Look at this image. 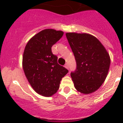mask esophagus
<instances>
[{
	"label": "esophagus",
	"instance_id": "1",
	"mask_svg": "<svg viewBox=\"0 0 123 123\" xmlns=\"http://www.w3.org/2000/svg\"><path fill=\"white\" fill-rule=\"evenodd\" d=\"M65 68H67V69H69V66H68V63H67V64H66V65H65Z\"/></svg>",
	"mask_w": 123,
	"mask_h": 123
}]
</instances>
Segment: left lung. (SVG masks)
<instances>
[{
    "mask_svg": "<svg viewBox=\"0 0 123 123\" xmlns=\"http://www.w3.org/2000/svg\"><path fill=\"white\" fill-rule=\"evenodd\" d=\"M66 36L76 61V69L71 73L74 86L82 94H92L107 76L109 54L99 40L90 34L67 32Z\"/></svg>",
    "mask_w": 123,
    "mask_h": 123,
    "instance_id": "left-lung-1",
    "label": "left lung"
}]
</instances>
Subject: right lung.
Wrapping results in <instances>:
<instances>
[{"instance_id": "1", "label": "right lung", "mask_w": 123, "mask_h": 123, "mask_svg": "<svg viewBox=\"0 0 123 123\" xmlns=\"http://www.w3.org/2000/svg\"><path fill=\"white\" fill-rule=\"evenodd\" d=\"M63 33L53 29H44L29 39L24 50L22 66L25 76L34 91L44 97L56 93L61 80L68 72L57 63L58 57L51 49Z\"/></svg>"}]
</instances>
